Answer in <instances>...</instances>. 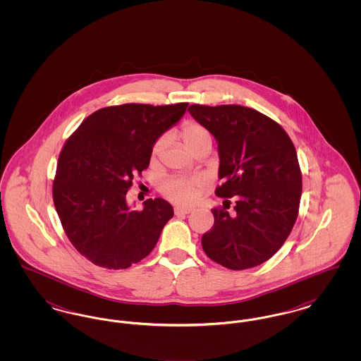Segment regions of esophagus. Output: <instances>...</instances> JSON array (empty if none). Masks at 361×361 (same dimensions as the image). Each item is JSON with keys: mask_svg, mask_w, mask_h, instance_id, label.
I'll use <instances>...</instances> for the list:
<instances>
[{"mask_svg": "<svg viewBox=\"0 0 361 361\" xmlns=\"http://www.w3.org/2000/svg\"><path fill=\"white\" fill-rule=\"evenodd\" d=\"M192 211H193L192 207H176L174 208L176 215H188Z\"/></svg>", "mask_w": 361, "mask_h": 361, "instance_id": "34e87169", "label": "esophagus"}]
</instances>
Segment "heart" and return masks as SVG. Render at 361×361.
Masks as SVG:
<instances>
[{
    "label": "heart",
    "mask_w": 361,
    "mask_h": 361,
    "mask_svg": "<svg viewBox=\"0 0 361 361\" xmlns=\"http://www.w3.org/2000/svg\"><path fill=\"white\" fill-rule=\"evenodd\" d=\"M181 139L187 150H192L195 146L200 145L202 142L211 140V137L208 134L204 127L196 123H187L181 128ZM164 142L165 139L161 137L158 139L152 149V158L155 159L158 155L161 154L164 149ZM202 184L197 180H185V178H169L162 184V193L176 203H183L188 204L197 199L200 193Z\"/></svg>",
    "instance_id": "1"
}]
</instances>
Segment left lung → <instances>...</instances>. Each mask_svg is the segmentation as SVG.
I'll return each mask as SVG.
<instances>
[{"label":"left lung","mask_w":361,"mask_h":361,"mask_svg":"<svg viewBox=\"0 0 361 361\" xmlns=\"http://www.w3.org/2000/svg\"><path fill=\"white\" fill-rule=\"evenodd\" d=\"M188 111L218 143L224 184L215 193L237 200L233 215L226 206L212 209L203 249L228 269L257 267L283 246L298 218L302 174L295 146L276 121L247 106L195 104Z\"/></svg>","instance_id":"1"}]
</instances>
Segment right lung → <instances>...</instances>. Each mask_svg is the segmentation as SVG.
<instances>
[{
	"mask_svg": "<svg viewBox=\"0 0 361 361\" xmlns=\"http://www.w3.org/2000/svg\"><path fill=\"white\" fill-rule=\"evenodd\" d=\"M188 103L123 104L96 111L63 146L54 204L73 246L90 262L126 269L149 256L173 207L157 197L134 211L127 192L149 166L158 137L184 116Z\"/></svg>",
	"mask_w": 361,
	"mask_h": 361,
	"instance_id": "obj_1",
	"label": "right lung"
}]
</instances>
